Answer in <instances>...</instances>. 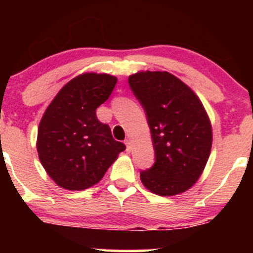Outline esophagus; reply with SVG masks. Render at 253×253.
I'll use <instances>...</instances> for the list:
<instances>
[{
    "mask_svg": "<svg viewBox=\"0 0 253 253\" xmlns=\"http://www.w3.org/2000/svg\"><path fill=\"white\" fill-rule=\"evenodd\" d=\"M125 145H126L127 152H130V150H132V145H130V140H128V139H126V140H125Z\"/></svg>",
    "mask_w": 253,
    "mask_h": 253,
    "instance_id": "esophagus-1",
    "label": "esophagus"
}]
</instances>
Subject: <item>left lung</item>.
Segmentation results:
<instances>
[{
	"instance_id": "obj_1",
	"label": "left lung",
	"mask_w": 253,
	"mask_h": 253,
	"mask_svg": "<svg viewBox=\"0 0 253 253\" xmlns=\"http://www.w3.org/2000/svg\"><path fill=\"white\" fill-rule=\"evenodd\" d=\"M133 94L147 115L156 162L141 171L151 193L173 196L190 189L202 175L211 155L213 132L195 92L168 71L130 75Z\"/></svg>"
}]
</instances>
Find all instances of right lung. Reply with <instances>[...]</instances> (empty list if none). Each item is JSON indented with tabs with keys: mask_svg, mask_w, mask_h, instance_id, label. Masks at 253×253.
<instances>
[{
	"mask_svg": "<svg viewBox=\"0 0 253 253\" xmlns=\"http://www.w3.org/2000/svg\"><path fill=\"white\" fill-rule=\"evenodd\" d=\"M118 78L84 72L58 91L38 127L40 163L56 184L84 190L102 179L126 146L113 138L96 109L108 100Z\"/></svg>",
	"mask_w": 253,
	"mask_h": 253,
	"instance_id": "1",
	"label": "right lung"
}]
</instances>
